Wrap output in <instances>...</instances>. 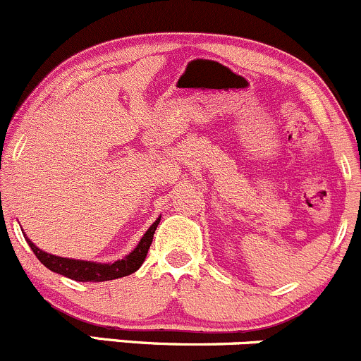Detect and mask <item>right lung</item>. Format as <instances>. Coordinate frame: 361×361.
I'll return each mask as SVG.
<instances>
[{"mask_svg":"<svg viewBox=\"0 0 361 361\" xmlns=\"http://www.w3.org/2000/svg\"><path fill=\"white\" fill-rule=\"evenodd\" d=\"M159 215L158 219L153 222L149 229L144 233V236L140 238V241L137 243V247L130 252L128 255H125L121 261L116 262H92V261H76V259H68V257H59V255H51L48 252L39 250L27 236L24 235L25 241L29 243L31 250L35 252L36 257L39 259V262L43 266H47L48 269L54 271V273L62 274V276L71 278L74 281H109L116 280V278L128 276V274L135 273L140 266H142L144 259H146L147 250H149L151 243H153V236L156 228L159 224Z\"/></svg>","mask_w":361,"mask_h":361,"instance_id":"add662e5","label":"right lung"}]
</instances>
